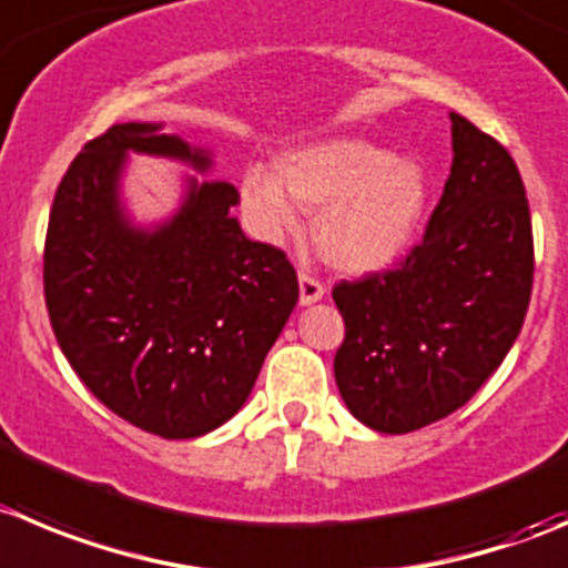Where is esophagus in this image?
I'll return each instance as SVG.
<instances>
[{
	"label": "esophagus",
	"instance_id": "1",
	"mask_svg": "<svg viewBox=\"0 0 568 568\" xmlns=\"http://www.w3.org/2000/svg\"><path fill=\"white\" fill-rule=\"evenodd\" d=\"M298 287H301V306H312L326 295V287H323L321 281L312 278V275L301 273L298 275Z\"/></svg>",
	"mask_w": 568,
	"mask_h": 568
}]
</instances>
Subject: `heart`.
I'll return each instance as SVG.
<instances>
[{"label":"heart","mask_w":568,"mask_h":568,"mask_svg":"<svg viewBox=\"0 0 568 568\" xmlns=\"http://www.w3.org/2000/svg\"><path fill=\"white\" fill-rule=\"evenodd\" d=\"M242 209L262 240L298 231L315 214V245L345 273H379L413 247L429 206V172L368 139H326L275 155L273 172L242 175Z\"/></svg>","instance_id":"b5f03b06"}]
</instances>
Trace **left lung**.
<instances>
[{
    "instance_id": "1",
    "label": "left lung",
    "mask_w": 568,
    "mask_h": 568,
    "mask_svg": "<svg viewBox=\"0 0 568 568\" xmlns=\"http://www.w3.org/2000/svg\"><path fill=\"white\" fill-rule=\"evenodd\" d=\"M452 172L420 245L390 273L343 281L334 356L356 420L404 435L460 409L501 365L532 293V225L510 153L460 113Z\"/></svg>"
}]
</instances>
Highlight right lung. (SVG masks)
<instances>
[{"label":"right lung","instance_id":"obj_1","mask_svg":"<svg viewBox=\"0 0 568 568\" xmlns=\"http://www.w3.org/2000/svg\"><path fill=\"white\" fill-rule=\"evenodd\" d=\"M131 154L201 175L214 155L164 122H125L85 144L52 203L44 295L52 332L111 413L166 440L223 426L251 396L264 356L298 304V275L231 217L240 192L182 176L176 212L142 226L121 197Z\"/></svg>","mask_w":568,"mask_h":568}]
</instances>
